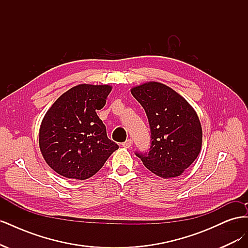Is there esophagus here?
<instances>
[{
  "mask_svg": "<svg viewBox=\"0 0 248 248\" xmlns=\"http://www.w3.org/2000/svg\"><path fill=\"white\" fill-rule=\"evenodd\" d=\"M122 145H123V147H124V148H130V147H131V145H132V140L128 139L127 140H125Z\"/></svg>",
  "mask_w": 248,
  "mask_h": 248,
  "instance_id": "esophagus-1",
  "label": "esophagus"
}]
</instances>
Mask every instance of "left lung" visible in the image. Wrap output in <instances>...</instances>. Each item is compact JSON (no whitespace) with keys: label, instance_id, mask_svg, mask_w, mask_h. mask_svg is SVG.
Instances as JSON below:
<instances>
[{"label":"left lung","instance_id":"8db88e82","mask_svg":"<svg viewBox=\"0 0 248 248\" xmlns=\"http://www.w3.org/2000/svg\"><path fill=\"white\" fill-rule=\"evenodd\" d=\"M131 94L144 108L151 132L149 151L136 155L157 176H180L201 151L202 132L197 112L181 95L160 82L134 87Z\"/></svg>","mask_w":248,"mask_h":248}]
</instances>
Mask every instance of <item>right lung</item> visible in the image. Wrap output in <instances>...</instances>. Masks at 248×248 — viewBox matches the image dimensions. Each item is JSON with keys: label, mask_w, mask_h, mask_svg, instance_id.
I'll use <instances>...</instances> for the list:
<instances>
[{"label": "right lung", "mask_w": 248, "mask_h": 248, "mask_svg": "<svg viewBox=\"0 0 248 248\" xmlns=\"http://www.w3.org/2000/svg\"><path fill=\"white\" fill-rule=\"evenodd\" d=\"M110 91L108 85L76 86L60 96L44 116L40 151L59 175L78 180L92 177L119 148L96 114L106 106Z\"/></svg>", "instance_id": "right-lung-1"}]
</instances>
